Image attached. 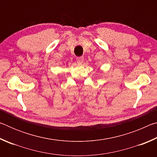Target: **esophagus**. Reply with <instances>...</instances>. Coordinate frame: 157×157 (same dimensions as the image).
Masks as SVG:
<instances>
[{
  "label": "esophagus",
  "instance_id": "34e87169",
  "mask_svg": "<svg viewBox=\"0 0 157 157\" xmlns=\"http://www.w3.org/2000/svg\"><path fill=\"white\" fill-rule=\"evenodd\" d=\"M83 62H84V57H77V63H78V64L81 65V64H82V63Z\"/></svg>",
  "mask_w": 157,
  "mask_h": 157
}]
</instances>
